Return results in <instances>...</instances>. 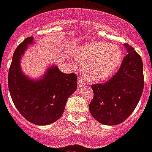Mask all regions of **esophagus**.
<instances>
[{
    "instance_id": "obj_1",
    "label": "esophagus",
    "mask_w": 152,
    "mask_h": 152,
    "mask_svg": "<svg viewBox=\"0 0 152 152\" xmlns=\"http://www.w3.org/2000/svg\"><path fill=\"white\" fill-rule=\"evenodd\" d=\"M77 85H78V88L81 89L82 88H84V87H86L87 86V84L85 82V81H83L82 79H79L78 81H77Z\"/></svg>"
}]
</instances>
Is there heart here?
<instances>
[{
	"instance_id": "obj_1",
	"label": "heart",
	"mask_w": 152,
	"mask_h": 152,
	"mask_svg": "<svg viewBox=\"0 0 152 152\" xmlns=\"http://www.w3.org/2000/svg\"><path fill=\"white\" fill-rule=\"evenodd\" d=\"M77 60L85 63V75L89 81L100 82L115 73L122 60V51L115 45L93 41L79 46L74 52Z\"/></svg>"
}]
</instances>
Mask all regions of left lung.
Wrapping results in <instances>:
<instances>
[{
	"label": "left lung",
	"instance_id": "1",
	"mask_svg": "<svg viewBox=\"0 0 152 152\" xmlns=\"http://www.w3.org/2000/svg\"><path fill=\"white\" fill-rule=\"evenodd\" d=\"M124 46L128 54L116 75L104 84L91 85L94 98L89 111L95 120L106 125H116L126 120L143 92L142 60L132 46Z\"/></svg>",
	"mask_w": 152,
	"mask_h": 152
}]
</instances>
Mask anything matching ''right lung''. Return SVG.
Listing matches in <instances>:
<instances>
[{
	"mask_svg": "<svg viewBox=\"0 0 152 152\" xmlns=\"http://www.w3.org/2000/svg\"><path fill=\"white\" fill-rule=\"evenodd\" d=\"M34 37L26 38L13 55L8 73V88L18 111L26 120L37 125H48L60 118L67 98L76 91L77 78L75 74L62 73L57 65H50L39 78L23 72L21 58Z\"/></svg>",
	"mask_w": 152,
	"mask_h": 152,
	"instance_id": "add662e5",
	"label": "right lung"
}]
</instances>
